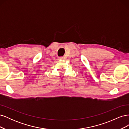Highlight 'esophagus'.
Listing matches in <instances>:
<instances>
[{"label":"esophagus","mask_w":129,"mask_h":129,"mask_svg":"<svg viewBox=\"0 0 129 129\" xmlns=\"http://www.w3.org/2000/svg\"><path fill=\"white\" fill-rule=\"evenodd\" d=\"M58 59H59V60H62V59H63V57H62V56H61V57H58Z\"/></svg>","instance_id":"esophagus-1"}]
</instances>
